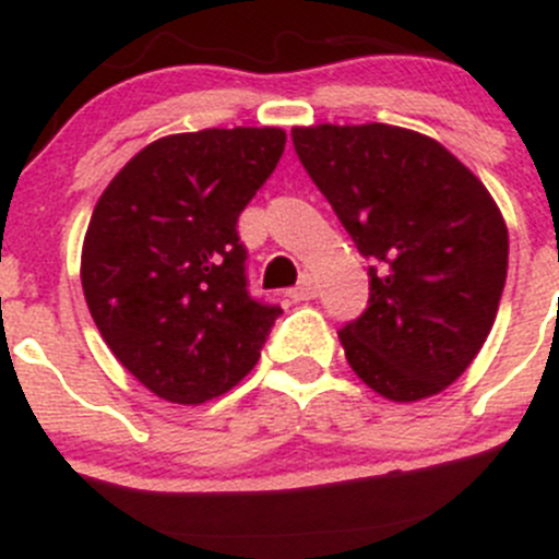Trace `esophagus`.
I'll return each mask as SVG.
<instances>
[{
	"mask_svg": "<svg viewBox=\"0 0 559 559\" xmlns=\"http://www.w3.org/2000/svg\"><path fill=\"white\" fill-rule=\"evenodd\" d=\"M287 296H290L293 301H312V298L318 296V282L309 277V274H304L301 282H298L296 287H290Z\"/></svg>",
	"mask_w": 559,
	"mask_h": 559,
	"instance_id": "34e87169",
	"label": "esophagus"
}]
</instances>
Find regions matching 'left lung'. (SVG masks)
Here are the masks:
<instances>
[{
  "label": "left lung",
  "mask_w": 559,
  "mask_h": 559,
  "mask_svg": "<svg viewBox=\"0 0 559 559\" xmlns=\"http://www.w3.org/2000/svg\"><path fill=\"white\" fill-rule=\"evenodd\" d=\"M307 175L368 266V307L338 331L353 371L390 401L452 384L490 333L509 231L487 188L430 136L388 123L293 129Z\"/></svg>",
  "instance_id": "8db88e82"
}]
</instances>
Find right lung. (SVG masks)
I'll list each match as a JSON object with an SVG mask.
<instances>
[{
  "instance_id": "1",
  "label": "right lung",
  "mask_w": 559,
  "mask_h": 559,
  "mask_svg": "<svg viewBox=\"0 0 559 559\" xmlns=\"http://www.w3.org/2000/svg\"><path fill=\"white\" fill-rule=\"evenodd\" d=\"M282 151V129L171 134L96 201L80 263L85 301L115 358L158 399L204 404L261 358L282 309L247 290L237 221Z\"/></svg>"
}]
</instances>
